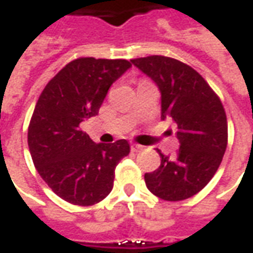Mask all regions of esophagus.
<instances>
[{
    "mask_svg": "<svg viewBox=\"0 0 253 253\" xmlns=\"http://www.w3.org/2000/svg\"><path fill=\"white\" fill-rule=\"evenodd\" d=\"M130 148H131V151H133V152H138V151H141V149H142V147H141V145H138V144H131V145H130Z\"/></svg>",
    "mask_w": 253,
    "mask_h": 253,
    "instance_id": "1",
    "label": "esophagus"
}]
</instances>
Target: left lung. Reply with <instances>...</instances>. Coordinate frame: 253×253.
Segmentation results:
<instances>
[{"instance_id":"obj_1","label":"left lung","mask_w":253,"mask_h":253,"mask_svg":"<svg viewBox=\"0 0 253 253\" xmlns=\"http://www.w3.org/2000/svg\"><path fill=\"white\" fill-rule=\"evenodd\" d=\"M161 91V119L177 125L180 149L163 155L161 166L145 173V184L165 201H183L205 187L227 148V118L219 97L197 70L183 62L152 55L131 59Z\"/></svg>"}]
</instances>
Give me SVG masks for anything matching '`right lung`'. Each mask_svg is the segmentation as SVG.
Here are the masks:
<instances>
[{"label": "right lung", "instance_id": "1", "mask_svg": "<svg viewBox=\"0 0 253 253\" xmlns=\"http://www.w3.org/2000/svg\"><path fill=\"white\" fill-rule=\"evenodd\" d=\"M130 68L126 59L79 58L45 85L36 104L27 131L30 155L48 187L69 204L88 206L106 198L118 163L130 152L127 140L95 144L80 128Z\"/></svg>", "mask_w": 253, "mask_h": 253}]
</instances>
